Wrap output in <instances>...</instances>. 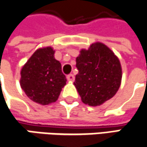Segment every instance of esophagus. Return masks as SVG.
<instances>
[{"mask_svg": "<svg viewBox=\"0 0 147 147\" xmlns=\"http://www.w3.org/2000/svg\"><path fill=\"white\" fill-rule=\"evenodd\" d=\"M74 74H69L68 76H67V79H68V81H70V82H74Z\"/></svg>", "mask_w": 147, "mask_h": 147, "instance_id": "esophagus-1", "label": "esophagus"}]
</instances>
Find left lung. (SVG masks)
<instances>
[{
  "label": "left lung",
  "instance_id": "obj_1",
  "mask_svg": "<svg viewBox=\"0 0 147 147\" xmlns=\"http://www.w3.org/2000/svg\"><path fill=\"white\" fill-rule=\"evenodd\" d=\"M78 74L74 82L84 104L100 105L112 98L120 87L122 68L119 58L108 47L95 42L82 49L76 58Z\"/></svg>",
  "mask_w": 147,
  "mask_h": 147
}]
</instances>
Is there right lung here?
Masks as SVG:
<instances>
[{
    "label": "right lung",
    "mask_w": 147,
    "mask_h": 147,
    "mask_svg": "<svg viewBox=\"0 0 147 147\" xmlns=\"http://www.w3.org/2000/svg\"><path fill=\"white\" fill-rule=\"evenodd\" d=\"M54 54L51 47L37 49L20 72L21 88L30 100L42 105L56 101L67 81Z\"/></svg>",
    "instance_id": "right-lung-1"
}]
</instances>
